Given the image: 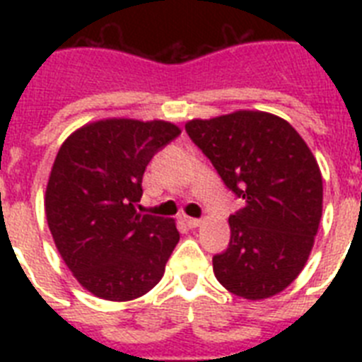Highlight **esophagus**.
<instances>
[{"label": "esophagus", "mask_w": 362, "mask_h": 362, "mask_svg": "<svg viewBox=\"0 0 362 362\" xmlns=\"http://www.w3.org/2000/svg\"><path fill=\"white\" fill-rule=\"evenodd\" d=\"M185 223H187L188 228H197L201 225V219H197V217H185Z\"/></svg>", "instance_id": "34e87169"}]
</instances>
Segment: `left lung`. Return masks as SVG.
I'll return each instance as SVG.
<instances>
[{
  "label": "left lung",
  "instance_id": "left-lung-1",
  "mask_svg": "<svg viewBox=\"0 0 362 362\" xmlns=\"http://www.w3.org/2000/svg\"><path fill=\"white\" fill-rule=\"evenodd\" d=\"M185 130L245 201L228 217V248L212 259L217 281L245 299L276 296L303 270L321 221L313 153L292 124L267 112L194 119Z\"/></svg>",
  "mask_w": 362,
  "mask_h": 362
}]
</instances>
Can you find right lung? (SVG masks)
<instances>
[{"instance_id":"obj_1","label":"right lung","mask_w":362,"mask_h":362,"mask_svg":"<svg viewBox=\"0 0 362 362\" xmlns=\"http://www.w3.org/2000/svg\"><path fill=\"white\" fill-rule=\"evenodd\" d=\"M181 130L166 121L105 119L76 130L50 172L45 212L74 277L107 300L145 296L179 241L172 219L139 214L150 159Z\"/></svg>"}]
</instances>
